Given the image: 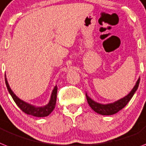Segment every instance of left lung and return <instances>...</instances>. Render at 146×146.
<instances>
[{
    "label": "left lung",
    "instance_id": "8db88e82",
    "mask_svg": "<svg viewBox=\"0 0 146 146\" xmlns=\"http://www.w3.org/2000/svg\"><path fill=\"white\" fill-rule=\"evenodd\" d=\"M139 80H140V79L139 78L138 80L137 81V83H136V85L133 88V90H131L127 96L122 98L121 99L118 100V101L113 102V103L108 104H102L97 103V102H96L92 99H91L87 96V94H86V99H87L88 104H89L90 108H92L94 111L96 112L97 113L101 114V115H110L116 113L119 110H121L122 108H125V106L127 105V104L130 102L131 98L133 97V94L135 93V92L137 90V89H138Z\"/></svg>",
    "mask_w": 146,
    "mask_h": 146
}]
</instances>
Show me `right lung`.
Masks as SVG:
<instances>
[{
	"instance_id": "right-lung-1",
	"label": "right lung",
	"mask_w": 146,
	"mask_h": 146,
	"mask_svg": "<svg viewBox=\"0 0 146 146\" xmlns=\"http://www.w3.org/2000/svg\"><path fill=\"white\" fill-rule=\"evenodd\" d=\"M5 82L7 90L9 91V94L11 95L13 100H14V102L18 105V107L26 114L31 115L33 116H36V117H44V116H48L55 108L56 102V93H57V86H55V87L53 90L48 104L47 105L43 106V107H36V106H33L32 104L27 103V102H24V101L20 99L19 98L17 97L15 93L12 91L10 87H9V84H8L6 78Z\"/></svg>"
}]
</instances>
